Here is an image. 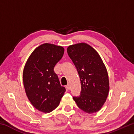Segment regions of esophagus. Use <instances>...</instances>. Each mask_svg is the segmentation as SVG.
Returning a JSON list of instances; mask_svg holds the SVG:
<instances>
[{
  "instance_id": "obj_1",
  "label": "esophagus",
  "mask_w": 134,
  "mask_h": 134,
  "mask_svg": "<svg viewBox=\"0 0 134 134\" xmlns=\"http://www.w3.org/2000/svg\"><path fill=\"white\" fill-rule=\"evenodd\" d=\"M66 87H67V89L68 90H70V88H71V86H70V85H69V84H68V85L66 86Z\"/></svg>"
}]
</instances>
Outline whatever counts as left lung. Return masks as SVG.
<instances>
[{
    "label": "left lung",
    "instance_id": "left-lung-1",
    "mask_svg": "<svg viewBox=\"0 0 134 134\" xmlns=\"http://www.w3.org/2000/svg\"><path fill=\"white\" fill-rule=\"evenodd\" d=\"M67 53L77 70L81 85L80 94L73 99L84 112H97L106 102L109 90L105 64L98 53L85 43L70 45Z\"/></svg>",
    "mask_w": 134,
    "mask_h": 134
}]
</instances>
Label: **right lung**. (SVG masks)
<instances>
[{
  "label": "right lung",
  "instance_id": "1",
  "mask_svg": "<svg viewBox=\"0 0 134 134\" xmlns=\"http://www.w3.org/2000/svg\"><path fill=\"white\" fill-rule=\"evenodd\" d=\"M64 52L62 47L44 44L32 52L25 65L26 94L32 105L41 112L49 113L55 109L65 92L54 70Z\"/></svg>",
  "mask_w": 134,
  "mask_h": 134
}]
</instances>
